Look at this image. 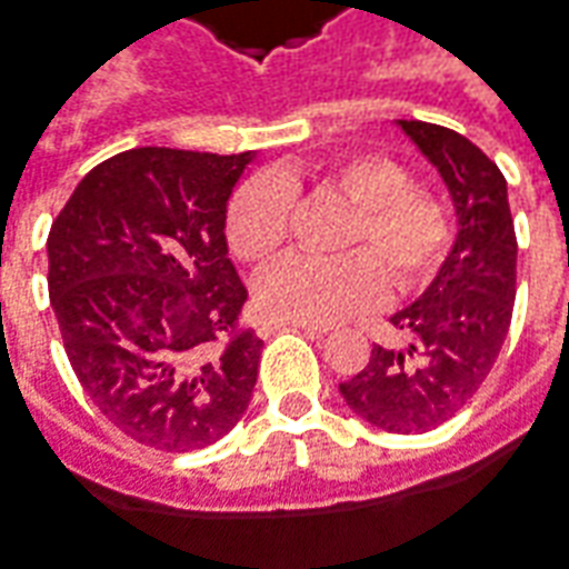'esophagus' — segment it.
<instances>
[{
	"mask_svg": "<svg viewBox=\"0 0 569 569\" xmlns=\"http://www.w3.org/2000/svg\"><path fill=\"white\" fill-rule=\"evenodd\" d=\"M273 329H301L305 336H323L326 332V329H320V326H311V323H268L264 329H261V332H264V336H271Z\"/></svg>",
	"mask_w": 569,
	"mask_h": 569,
	"instance_id": "34e87169",
	"label": "esophagus"
}]
</instances>
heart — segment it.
I'll use <instances>...</instances> for the list:
<instances>
[{
	"label": "heart",
	"instance_id": "1",
	"mask_svg": "<svg viewBox=\"0 0 569 569\" xmlns=\"http://www.w3.org/2000/svg\"><path fill=\"white\" fill-rule=\"evenodd\" d=\"M329 184L353 202L339 258L289 256L258 277V311L280 323H339L372 308L385 292L422 283L443 258L450 224L443 206L388 157L357 153L329 169ZM292 178L246 181L228 206V243L246 261H268L289 237ZM386 273L381 274L380 271Z\"/></svg>",
	"mask_w": 569,
	"mask_h": 569
}]
</instances>
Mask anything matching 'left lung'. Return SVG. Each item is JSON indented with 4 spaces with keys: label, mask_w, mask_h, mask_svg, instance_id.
Returning a JSON list of instances; mask_svg holds the SVG:
<instances>
[{
    "label": "left lung",
    "mask_w": 569,
    "mask_h": 569,
    "mask_svg": "<svg viewBox=\"0 0 569 569\" xmlns=\"http://www.w3.org/2000/svg\"><path fill=\"white\" fill-rule=\"evenodd\" d=\"M435 166L456 209V243L440 271L391 323L407 348L372 345L369 363L341 381L345 403L391 435H425L452 419L490 376L511 326L518 240L499 166L465 134L397 119Z\"/></svg>",
    "instance_id": "left-lung-1"
}]
</instances>
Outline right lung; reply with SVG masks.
<instances>
[{
    "label": "right lung",
    "mask_w": 569,
    "mask_h": 569,
    "mask_svg": "<svg viewBox=\"0 0 569 569\" xmlns=\"http://www.w3.org/2000/svg\"><path fill=\"white\" fill-rule=\"evenodd\" d=\"M252 153L134 147L94 166L49 233L63 351L94 407L144 447L202 450L243 419L261 345L240 329L228 200Z\"/></svg>",
    "instance_id": "add662e5"
}]
</instances>
